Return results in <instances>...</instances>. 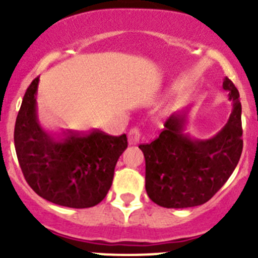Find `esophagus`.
Masks as SVG:
<instances>
[{
  "label": "esophagus",
  "mask_w": 258,
  "mask_h": 258,
  "mask_svg": "<svg viewBox=\"0 0 258 258\" xmlns=\"http://www.w3.org/2000/svg\"><path fill=\"white\" fill-rule=\"evenodd\" d=\"M141 141V132L139 128H132L128 132V144L130 145H139Z\"/></svg>",
  "instance_id": "esophagus-1"
}]
</instances>
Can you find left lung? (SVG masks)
Masks as SVG:
<instances>
[{"label":"left lung","instance_id":"1","mask_svg":"<svg viewBox=\"0 0 258 258\" xmlns=\"http://www.w3.org/2000/svg\"><path fill=\"white\" fill-rule=\"evenodd\" d=\"M232 113L211 139H194L185 132L191 107L172 113L155 141L140 145L146 161L145 187L154 203L164 208H190L207 203L229 179L243 147L239 93L226 77Z\"/></svg>","mask_w":258,"mask_h":258}]
</instances>
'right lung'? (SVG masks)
Here are the masks:
<instances>
[{"label":"right lung","instance_id":"add662e5","mask_svg":"<svg viewBox=\"0 0 258 258\" xmlns=\"http://www.w3.org/2000/svg\"><path fill=\"white\" fill-rule=\"evenodd\" d=\"M39 78L25 93L15 124V149L27 184L37 196L68 208L101 203L113 180L117 160L127 149L126 135L47 134L37 117Z\"/></svg>","mask_w":258,"mask_h":258}]
</instances>
